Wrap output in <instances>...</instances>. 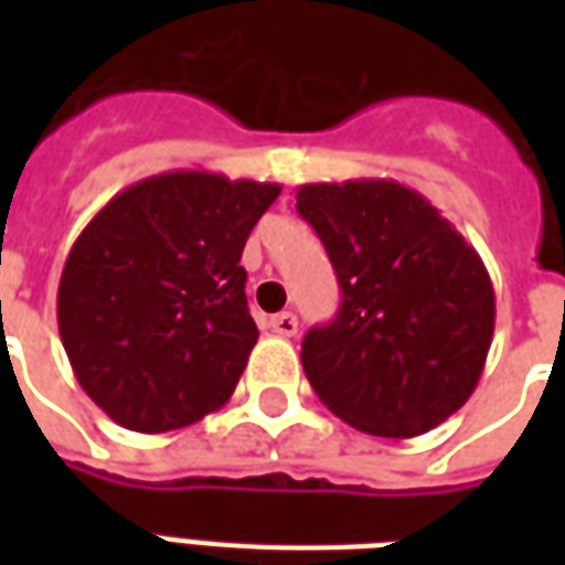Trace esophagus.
Segmentation results:
<instances>
[{"instance_id":"34e87169","label":"esophagus","mask_w":565,"mask_h":565,"mask_svg":"<svg viewBox=\"0 0 565 565\" xmlns=\"http://www.w3.org/2000/svg\"><path fill=\"white\" fill-rule=\"evenodd\" d=\"M269 327L271 332H278V335H284V339H290V335H296V330H299V320H296V315H290V311H281V315L269 318Z\"/></svg>"}]
</instances>
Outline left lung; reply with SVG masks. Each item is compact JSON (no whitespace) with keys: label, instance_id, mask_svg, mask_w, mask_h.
Wrapping results in <instances>:
<instances>
[{"label":"left lung","instance_id":"left-lung-1","mask_svg":"<svg viewBox=\"0 0 565 565\" xmlns=\"http://www.w3.org/2000/svg\"><path fill=\"white\" fill-rule=\"evenodd\" d=\"M296 211L342 287L335 320L302 342L320 403L384 438L448 420L478 387L497 323L478 250L426 196L391 178L302 184Z\"/></svg>","mask_w":565,"mask_h":565}]
</instances>
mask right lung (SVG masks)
<instances>
[{
  "label": "right lung",
  "instance_id": "obj_1",
  "mask_svg": "<svg viewBox=\"0 0 565 565\" xmlns=\"http://www.w3.org/2000/svg\"><path fill=\"white\" fill-rule=\"evenodd\" d=\"M278 193L202 169L150 174L75 238L56 323L75 379L115 424L169 433L233 396L259 335L238 259Z\"/></svg>",
  "mask_w": 565,
  "mask_h": 565
}]
</instances>
